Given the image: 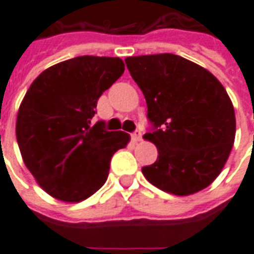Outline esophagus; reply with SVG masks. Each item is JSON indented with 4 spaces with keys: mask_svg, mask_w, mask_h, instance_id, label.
Listing matches in <instances>:
<instances>
[{
    "mask_svg": "<svg viewBox=\"0 0 254 254\" xmlns=\"http://www.w3.org/2000/svg\"><path fill=\"white\" fill-rule=\"evenodd\" d=\"M132 138L134 143H138V141H141V132L140 130H136V132L132 134Z\"/></svg>",
    "mask_w": 254,
    "mask_h": 254,
    "instance_id": "esophagus-1",
    "label": "esophagus"
}]
</instances>
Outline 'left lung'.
Returning <instances> with one entry per match:
<instances>
[{
  "mask_svg": "<svg viewBox=\"0 0 254 254\" xmlns=\"http://www.w3.org/2000/svg\"><path fill=\"white\" fill-rule=\"evenodd\" d=\"M143 91L154 130L144 134L158 148L147 181L174 196L209 187L223 170L235 138V113L226 89L205 67L176 54L127 57Z\"/></svg>",
  "mask_w": 254,
  "mask_h": 254,
  "instance_id": "obj_1",
  "label": "left lung"
}]
</instances>
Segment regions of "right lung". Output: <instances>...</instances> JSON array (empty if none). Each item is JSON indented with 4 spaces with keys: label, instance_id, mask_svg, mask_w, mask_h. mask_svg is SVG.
Segmentation results:
<instances>
[{
    "label": "right lung",
    "instance_id": "add662e5",
    "mask_svg": "<svg viewBox=\"0 0 254 254\" xmlns=\"http://www.w3.org/2000/svg\"><path fill=\"white\" fill-rule=\"evenodd\" d=\"M118 57H81L47 67L21 100L16 138L38 185L60 201L80 202L109 177L111 156L130 141L127 133L92 124L100 95L121 77Z\"/></svg>",
    "mask_w": 254,
    "mask_h": 254
}]
</instances>
